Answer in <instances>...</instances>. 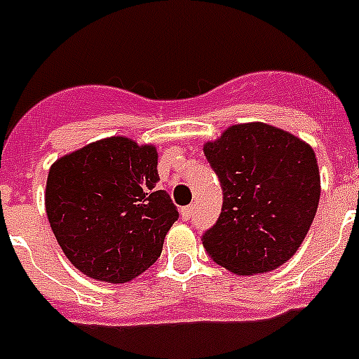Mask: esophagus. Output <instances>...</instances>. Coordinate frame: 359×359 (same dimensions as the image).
<instances>
[{
    "mask_svg": "<svg viewBox=\"0 0 359 359\" xmlns=\"http://www.w3.org/2000/svg\"><path fill=\"white\" fill-rule=\"evenodd\" d=\"M192 213H194V206L192 205H189V206H185V208H182V217L185 220H189L190 217H192Z\"/></svg>",
    "mask_w": 359,
    "mask_h": 359,
    "instance_id": "1",
    "label": "esophagus"
}]
</instances>
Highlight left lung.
Masks as SVG:
<instances>
[{"label": "left lung", "mask_w": 359, "mask_h": 359, "mask_svg": "<svg viewBox=\"0 0 359 359\" xmlns=\"http://www.w3.org/2000/svg\"><path fill=\"white\" fill-rule=\"evenodd\" d=\"M224 201L203 245L236 276L274 271L310 231L320 199L315 151L295 135L265 123L233 124L206 142Z\"/></svg>", "instance_id": "obj_1"}]
</instances>
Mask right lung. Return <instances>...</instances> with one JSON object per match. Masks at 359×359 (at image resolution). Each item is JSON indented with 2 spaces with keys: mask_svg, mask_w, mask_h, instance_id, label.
Listing matches in <instances>:
<instances>
[{
  "mask_svg": "<svg viewBox=\"0 0 359 359\" xmlns=\"http://www.w3.org/2000/svg\"><path fill=\"white\" fill-rule=\"evenodd\" d=\"M158 153L108 137L58 158L46 182V213L69 262L87 278L128 283L162 255L177 220L158 190Z\"/></svg>",
  "mask_w": 359,
  "mask_h": 359,
  "instance_id": "right-lung-1",
  "label": "right lung"
}]
</instances>
